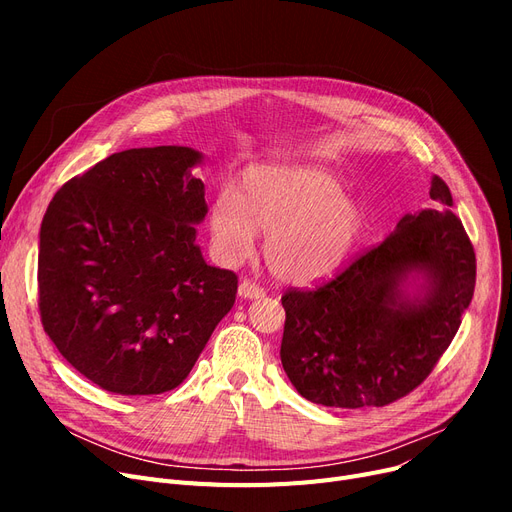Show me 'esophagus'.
Listing matches in <instances>:
<instances>
[{"instance_id":"1","label":"esophagus","mask_w":512,"mask_h":512,"mask_svg":"<svg viewBox=\"0 0 512 512\" xmlns=\"http://www.w3.org/2000/svg\"><path fill=\"white\" fill-rule=\"evenodd\" d=\"M238 294H240L242 299H261L263 294H265V290L259 284L251 282V280H242L238 284Z\"/></svg>"}]
</instances>
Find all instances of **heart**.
<instances>
[{"instance_id": "heart-1", "label": "heart", "mask_w": 512, "mask_h": 512, "mask_svg": "<svg viewBox=\"0 0 512 512\" xmlns=\"http://www.w3.org/2000/svg\"><path fill=\"white\" fill-rule=\"evenodd\" d=\"M213 245L226 261L247 257L265 232V261L286 282L334 276L365 232L361 203L340 178L313 166H261L245 174L240 193L224 188L209 211Z\"/></svg>"}]
</instances>
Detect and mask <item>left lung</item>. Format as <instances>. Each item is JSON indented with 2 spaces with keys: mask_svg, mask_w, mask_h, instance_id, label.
Masks as SVG:
<instances>
[{
  "mask_svg": "<svg viewBox=\"0 0 512 512\" xmlns=\"http://www.w3.org/2000/svg\"><path fill=\"white\" fill-rule=\"evenodd\" d=\"M434 209L407 213L396 230L336 278L284 292L282 367L297 392L324 407H384L423 384L467 311L475 251L432 178ZM421 279L413 298L404 290Z\"/></svg>",
  "mask_w": 512,
  "mask_h": 512,
  "instance_id": "left-lung-1",
  "label": "left lung"
}]
</instances>
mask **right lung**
I'll list each match as a JSON object with an SVG mask.
<instances>
[{
    "label": "right lung",
    "instance_id": "right-lung-1",
    "mask_svg": "<svg viewBox=\"0 0 512 512\" xmlns=\"http://www.w3.org/2000/svg\"><path fill=\"white\" fill-rule=\"evenodd\" d=\"M191 147L105 157L53 195L39 234L41 324L101 390H174L232 309L238 278L205 263V184Z\"/></svg>",
    "mask_w": 512,
    "mask_h": 512
}]
</instances>
